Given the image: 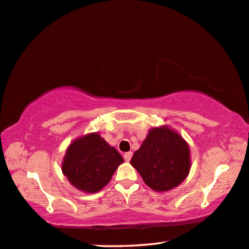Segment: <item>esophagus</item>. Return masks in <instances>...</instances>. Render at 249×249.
Masks as SVG:
<instances>
[{"instance_id":"obj_1","label":"esophagus","mask_w":249,"mask_h":249,"mask_svg":"<svg viewBox=\"0 0 249 249\" xmlns=\"http://www.w3.org/2000/svg\"><path fill=\"white\" fill-rule=\"evenodd\" d=\"M132 156H133V153H132V152L125 153V154H124V160H125L126 161H129V160H131V159H132Z\"/></svg>"}]
</instances>
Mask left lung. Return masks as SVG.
I'll return each mask as SVG.
<instances>
[{
	"mask_svg": "<svg viewBox=\"0 0 249 249\" xmlns=\"http://www.w3.org/2000/svg\"><path fill=\"white\" fill-rule=\"evenodd\" d=\"M131 164L147 186L157 192H167L186 178L191 160L189 147L179 134L167 127L148 132Z\"/></svg>",
	"mask_w": 249,
	"mask_h": 249,
	"instance_id": "8db88e82",
	"label": "left lung"
}]
</instances>
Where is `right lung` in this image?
<instances>
[{
    "label": "right lung",
    "instance_id": "right-lung-1",
    "mask_svg": "<svg viewBox=\"0 0 249 249\" xmlns=\"http://www.w3.org/2000/svg\"><path fill=\"white\" fill-rule=\"evenodd\" d=\"M123 161L115 148L94 133L75 140L69 146L62 171L77 189L95 193L108 183Z\"/></svg>",
    "mask_w": 249,
    "mask_h": 249
}]
</instances>
